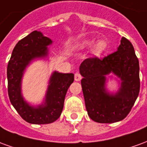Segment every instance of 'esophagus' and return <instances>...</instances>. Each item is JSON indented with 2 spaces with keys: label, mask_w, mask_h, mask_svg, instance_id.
<instances>
[{
  "label": "esophagus",
  "mask_w": 147,
  "mask_h": 147,
  "mask_svg": "<svg viewBox=\"0 0 147 147\" xmlns=\"http://www.w3.org/2000/svg\"><path fill=\"white\" fill-rule=\"evenodd\" d=\"M81 79H82V76H81L80 73L76 72V73L75 74V80H76V81H80Z\"/></svg>",
  "instance_id": "34e87169"
}]
</instances>
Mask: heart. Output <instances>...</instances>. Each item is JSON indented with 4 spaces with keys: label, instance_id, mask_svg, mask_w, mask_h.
Returning a JSON list of instances; mask_svg holds the SVG:
<instances>
[{
    "label": "heart",
    "instance_id": "obj_1",
    "mask_svg": "<svg viewBox=\"0 0 147 147\" xmlns=\"http://www.w3.org/2000/svg\"><path fill=\"white\" fill-rule=\"evenodd\" d=\"M95 43V40L94 39H89V40H85L83 42H81L80 44V47L83 49H89L91 48L93 45ZM106 48V43L104 41H98L94 45V47L93 48V52L95 54H100L102 52L104 51Z\"/></svg>",
    "mask_w": 147,
    "mask_h": 147
}]
</instances>
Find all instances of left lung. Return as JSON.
Returning a JSON list of instances; mask_svg holds the SVG:
<instances>
[{
  "label": "left lung",
  "mask_w": 147,
  "mask_h": 147,
  "mask_svg": "<svg viewBox=\"0 0 147 147\" xmlns=\"http://www.w3.org/2000/svg\"><path fill=\"white\" fill-rule=\"evenodd\" d=\"M111 72L121 80L120 89L114 95L105 89L106 76ZM80 72L86 109L91 120L114 123L127 116L140 89L139 60L129 40L123 37L117 51L102 59H86L80 64Z\"/></svg>",
  "instance_id": "left-lung-1"
}]
</instances>
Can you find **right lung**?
Listing matches in <instances>:
<instances>
[{
	"mask_svg": "<svg viewBox=\"0 0 147 147\" xmlns=\"http://www.w3.org/2000/svg\"><path fill=\"white\" fill-rule=\"evenodd\" d=\"M52 42L40 31L34 30L18 42L8 61L7 77L10 102L24 120L34 124L50 123L57 120L63 110L67 89L74 81V74L54 71L49 79L44 104L34 107L24 101L21 94L24 70L33 60L48 56L47 46Z\"/></svg>",
	"mask_w": 147,
	"mask_h": 147,
	"instance_id": "add662e5",
	"label": "right lung"
}]
</instances>
